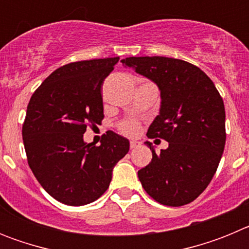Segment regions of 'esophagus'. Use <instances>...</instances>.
<instances>
[{
    "mask_svg": "<svg viewBox=\"0 0 249 249\" xmlns=\"http://www.w3.org/2000/svg\"><path fill=\"white\" fill-rule=\"evenodd\" d=\"M140 142H137V141H131V142H129V147H131V149H135V148H137L138 146H140Z\"/></svg>",
    "mask_w": 249,
    "mask_h": 249,
    "instance_id": "esophagus-1",
    "label": "esophagus"
}]
</instances>
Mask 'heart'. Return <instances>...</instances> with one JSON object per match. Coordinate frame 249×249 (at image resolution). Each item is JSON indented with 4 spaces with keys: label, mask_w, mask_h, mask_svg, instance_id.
I'll return each instance as SVG.
<instances>
[{
    "label": "heart",
    "mask_w": 249,
    "mask_h": 249,
    "mask_svg": "<svg viewBox=\"0 0 249 249\" xmlns=\"http://www.w3.org/2000/svg\"><path fill=\"white\" fill-rule=\"evenodd\" d=\"M120 131L126 136H136L140 132L141 124L136 120H126L120 123Z\"/></svg>",
    "instance_id": "b5f03b06"
}]
</instances>
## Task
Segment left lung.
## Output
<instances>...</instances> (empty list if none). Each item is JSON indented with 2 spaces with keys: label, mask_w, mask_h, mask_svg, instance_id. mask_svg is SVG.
<instances>
[{
  "label": "left lung",
  "mask_w": 249,
  "mask_h": 249,
  "mask_svg": "<svg viewBox=\"0 0 249 249\" xmlns=\"http://www.w3.org/2000/svg\"><path fill=\"white\" fill-rule=\"evenodd\" d=\"M123 65L135 68L160 91V114L147 137L162 138L168 148L156 153L138 171L142 187L164 206L195 201L212 181L226 144V112L214 83L201 68L168 57H128Z\"/></svg>",
  "instance_id": "left-lung-1"
}]
</instances>
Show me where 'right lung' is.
I'll use <instances>...</instances> for the list:
<instances>
[{
  "label": "right lung",
  "instance_id": "1",
  "mask_svg": "<svg viewBox=\"0 0 249 249\" xmlns=\"http://www.w3.org/2000/svg\"><path fill=\"white\" fill-rule=\"evenodd\" d=\"M120 57L78 61L57 68L32 94L22 126L28 166L61 203L83 206L107 191L112 171L127 155V138L108 131L100 146L86 143L87 127L103 120L101 89Z\"/></svg>",
  "mask_w": 249,
  "mask_h": 249
}]
</instances>
